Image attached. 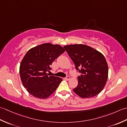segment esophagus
Segmentation results:
<instances>
[{"instance_id": "34e87169", "label": "esophagus", "mask_w": 127, "mask_h": 127, "mask_svg": "<svg viewBox=\"0 0 127 127\" xmlns=\"http://www.w3.org/2000/svg\"><path fill=\"white\" fill-rule=\"evenodd\" d=\"M70 79V77L69 76H68L66 77L65 78V79L66 80H69Z\"/></svg>"}]
</instances>
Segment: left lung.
Returning a JSON list of instances; mask_svg holds the SVG:
<instances>
[{"instance_id":"1","label":"left lung","mask_w":127,"mask_h":127,"mask_svg":"<svg viewBox=\"0 0 127 127\" xmlns=\"http://www.w3.org/2000/svg\"><path fill=\"white\" fill-rule=\"evenodd\" d=\"M81 73L74 92L82 98L96 96L103 90L108 78V65L99 51L89 46L74 44L63 47Z\"/></svg>"}]
</instances>
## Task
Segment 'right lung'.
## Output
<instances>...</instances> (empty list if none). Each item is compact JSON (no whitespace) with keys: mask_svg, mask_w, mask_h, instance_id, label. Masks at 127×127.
<instances>
[{"mask_svg":"<svg viewBox=\"0 0 127 127\" xmlns=\"http://www.w3.org/2000/svg\"><path fill=\"white\" fill-rule=\"evenodd\" d=\"M65 50L61 45L44 43L31 48L23 58L20 66L21 80L32 95L46 99L53 93L62 79L47 73L50 65Z\"/></svg>","mask_w":127,"mask_h":127,"instance_id":"obj_1","label":"right lung"}]
</instances>
